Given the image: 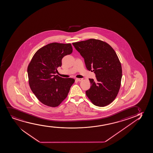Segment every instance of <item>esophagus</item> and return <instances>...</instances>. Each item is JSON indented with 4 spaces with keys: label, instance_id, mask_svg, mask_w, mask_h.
Segmentation results:
<instances>
[{
    "label": "esophagus",
    "instance_id": "esophagus-1",
    "mask_svg": "<svg viewBox=\"0 0 153 153\" xmlns=\"http://www.w3.org/2000/svg\"><path fill=\"white\" fill-rule=\"evenodd\" d=\"M76 79L77 81L80 82L82 81V79H80V78H76Z\"/></svg>",
    "mask_w": 153,
    "mask_h": 153
}]
</instances>
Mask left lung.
I'll use <instances>...</instances> for the list:
<instances>
[{
	"instance_id": "obj_1",
	"label": "left lung",
	"mask_w": 153,
	"mask_h": 153,
	"mask_svg": "<svg viewBox=\"0 0 153 153\" xmlns=\"http://www.w3.org/2000/svg\"><path fill=\"white\" fill-rule=\"evenodd\" d=\"M72 45L84 59L87 70L96 74V81L89 79L91 86L86 95L96 106L110 104L118 94L122 77V66L116 52L107 43L97 39Z\"/></svg>"
}]
</instances>
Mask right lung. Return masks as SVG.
<instances>
[{"label":"right lung","instance_id":"right-lung-1","mask_svg":"<svg viewBox=\"0 0 153 153\" xmlns=\"http://www.w3.org/2000/svg\"><path fill=\"white\" fill-rule=\"evenodd\" d=\"M72 50L70 43H52L37 51L31 59L27 68L29 86L43 104L56 107L67 96L74 79L55 74L62 66V58Z\"/></svg>","mask_w":153,"mask_h":153}]
</instances>
